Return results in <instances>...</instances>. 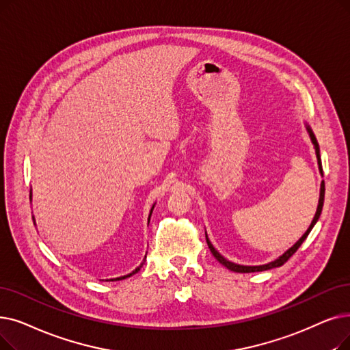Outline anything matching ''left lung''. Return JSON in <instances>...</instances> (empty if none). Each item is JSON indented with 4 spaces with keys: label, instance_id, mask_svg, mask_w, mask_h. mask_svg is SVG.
<instances>
[{
    "label": "left lung",
    "instance_id": "1",
    "mask_svg": "<svg viewBox=\"0 0 350 350\" xmlns=\"http://www.w3.org/2000/svg\"><path fill=\"white\" fill-rule=\"evenodd\" d=\"M306 124V130H308V133H309V137H310V140H312V144H313V147H314V153H316V159H317V165H319V172H321V174L323 176V170H322V161H321V151H319V144H317V140H316V137H314V134H313V131H312V129H310V126L308 124V123H305ZM323 202H325V181L322 180V183H321V193H319V203H317V208H316V213H314V217H313V220H312V223H310V226H309V229L305 232V234H303L295 245L291 247V249H287L283 254H280L278 259H275L273 262H269V263H266V265H259V266H246V265H237V263H233V262H230V260H227L226 257H223L215 247H213V245H211V241L208 240V237H207V233H206V240H207V246H208V249H210V252H211V254L216 257L217 259V262L219 263H221L224 267H227L229 270H232V271H237V273H252V271H265V270H270V269H275V267H280L282 265H284L288 259H291V257L296 253V250L300 247V245L303 241L306 240V237L309 236V233H310V230L313 229V226L316 224V221L319 220V217H321V213H322V208H323Z\"/></svg>",
    "mask_w": 350,
    "mask_h": 350
}]
</instances>
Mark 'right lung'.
Here are the masks:
<instances>
[{"instance_id":"obj_1","label":"right lung","mask_w":350,"mask_h":350,"mask_svg":"<svg viewBox=\"0 0 350 350\" xmlns=\"http://www.w3.org/2000/svg\"><path fill=\"white\" fill-rule=\"evenodd\" d=\"M31 197H33V193L31 191H29V199H31ZM154 206H156V203L153 204V206H151V208H150V215H148V221H150V217H151V213H153V208H154ZM34 219V217H33ZM144 262H146V256H144V260L140 263V266H137V267H135L131 273H129V275H124V276H120V278H116V279H107V280H123V279H127V278H130V276H133V275H135V273H137L142 267H143V265H144Z\"/></svg>"}]
</instances>
